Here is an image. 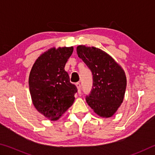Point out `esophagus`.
Listing matches in <instances>:
<instances>
[{
	"mask_svg": "<svg viewBox=\"0 0 155 155\" xmlns=\"http://www.w3.org/2000/svg\"><path fill=\"white\" fill-rule=\"evenodd\" d=\"M76 86H77V87L78 89V92L81 94V83L79 82H77L76 83Z\"/></svg>",
	"mask_w": 155,
	"mask_h": 155,
	"instance_id": "obj_1",
	"label": "esophagus"
}]
</instances>
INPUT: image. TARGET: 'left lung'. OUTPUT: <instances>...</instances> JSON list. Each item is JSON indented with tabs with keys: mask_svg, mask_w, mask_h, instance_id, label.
<instances>
[{
	"mask_svg": "<svg viewBox=\"0 0 155 155\" xmlns=\"http://www.w3.org/2000/svg\"><path fill=\"white\" fill-rule=\"evenodd\" d=\"M77 51L93 75L92 88L86 96V102L101 117H111L124 99L127 86L124 70L111 56L98 48L81 45Z\"/></svg>",
	"mask_w": 155,
	"mask_h": 155,
	"instance_id": "left-lung-1",
	"label": "left lung"
}]
</instances>
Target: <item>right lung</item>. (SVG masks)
I'll use <instances>...</instances> for the list:
<instances>
[{"mask_svg":"<svg viewBox=\"0 0 155 155\" xmlns=\"http://www.w3.org/2000/svg\"><path fill=\"white\" fill-rule=\"evenodd\" d=\"M72 52V46L50 49L38 57L29 74L28 85L34 106L53 121L72 106L77 92L64 70Z\"/></svg>","mask_w":155,"mask_h":155,"instance_id":"add662e5","label":"right lung"}]
</instances>
